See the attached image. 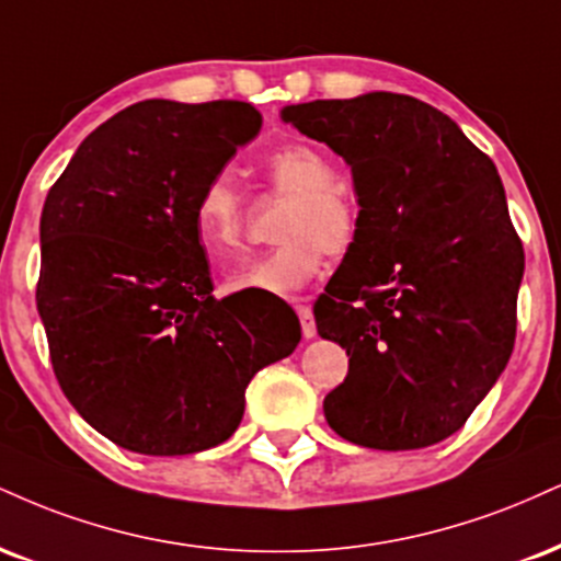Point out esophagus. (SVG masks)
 I'll return each instance as SVG.
<instances>
[{
    "label": "esophagus",
    "mask_w": 561,
    "mask_h": 561,
    "mask_svg": "<svg viewBox=\"0 0 561 561\" xmlns=\"http://www.w3.org/2000/svg\"><path fill=\"white\" fill-rule=\"evenodd\" d=\"M298 319H300V329L306 340H313L316 336V319H313V310L308 306H298Z\"/></svg>",
    "instance_id": "esophagus-1"
}]
</instances>
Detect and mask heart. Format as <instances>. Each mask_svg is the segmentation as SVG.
<instances>
[{"label":"heart","instance_id":"1","mask_svg":"<svg viewBox=\"0 0 561 561\" xmlns=\"http://www.w3.org/2000/svg\"><path fill=\"white\" fill-rule=\"evenodd\" d=\"M266 178L289 206L282 214V242L272 251L242 259L225 276L227 293L293 295L313 279L323 253L342 255L357 238V206L345 187L334 185V167L323 153L302 144L274 148L263 161ZM245 229V204L232 174L206 182L193 208V232L211 259L238 251Z\"/></svg>","mask_w":561,"mask_h":561}]
</instances>
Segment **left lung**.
I'll list each match as a JSON object with an SVG mask.
<instances>
[{
	"mask_svg": "<svg viewBox=\"0 0 561 561\" xmlns=\"http://www.w3.org/2000/svg\"><path fill=\"white\" fill-rule=\"evenodd\" d=\"M347 161L357 238L316 308L347 350L323 415L368 449H421L465 426L515 347L525 255L499 172L455 119L370 91L282 110Z\"/></svg>",
	"mask_w": 561,
	"mask_h": 561,
	"instance_id": "left-lung-1",
	"label": "left lung"
}]
</instances>
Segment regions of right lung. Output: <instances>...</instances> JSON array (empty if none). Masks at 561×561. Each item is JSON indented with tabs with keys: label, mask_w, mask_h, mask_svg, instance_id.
<instances>
[{
	"label": "right lung",
	"mask_w": 561,
	"mask_h": 561,
	"mask_svg": "<svg viewBox=\"0 0 561 561\" xmlns=\"http://www.w3.org/2000/svg\"><path fill=\"white\" fill-rule=\"evenodd\" d=\"M259 130L245 101H140L88 135L46 195L36 306L51 366L117 447L227 442L253 376L298 347L293 308L214 298L193 232L204 185Z\"/></svg>",
	"instance_id": "1"
}]
</instances>
